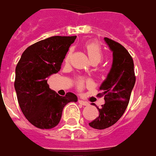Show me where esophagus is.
Here are the masks:
<instances>
[{"instance_id":"1","label":"esophagus","mask_w":156,"mask_h":156,"mask_svg":"<svg viewBox=\"0 0 156 156\" xmlns=\"http://www.w3.org/2000/svg\"><path fill=\"white\" fill-rule=\"evenodd\" d=\"M78 102H79L80 105H84V106H89V105H90V104H89L88 102L85 101V100H82V99H79Z\"/></svg>"}]
</instances>
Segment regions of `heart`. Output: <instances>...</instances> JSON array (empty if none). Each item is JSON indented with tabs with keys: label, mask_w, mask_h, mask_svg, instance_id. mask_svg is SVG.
Listing matches in <instances>:
<instances>
[{
	"label": "heart",
	"mask_w": 156,
	"mask_h": 156,
	"mask_svg": "<svg viewBox=\"0 0 156 156\" xmlns=\"http://www.w3.org/2000/svg\"><path fill=\"white\" fill-rule=\"evenodd\" d=\"M85 49L87 51L88 56L90 57V59L92 62H97L99 63L101 59L103 58V51H102L101 47L99 46V43H95V42H90L85 44ZM71 52H72V49H70L67 53L66 55L65 62H68L70 57H71ZM90 80L85 78H79L76 80V87L78 90H82L83 88L85 87V85H90Z\"/></svg>",
	"instance_id": "obj_1"
}]
</instances>
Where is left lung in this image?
<instances>
[{
	"instance_id": "1",
	"label": "left lung",
	"mask_w": 156,
	"mask_h": 156,
	"mask_svg": "<svg viewBox=\"0 0 156 156\" xmlns=\"http://www.w3.org/2000/svg\"><path fill=\"white\" fill-rule=\"evenodd\" d=\"M113 51V65L107 79L103 82L99 96H105V103L99 108V116L89 125L94 129H105L120 119L127 108L136 82L134 63L132 56L120 43L105 38Z\"/></svg>"
}]
</instances>
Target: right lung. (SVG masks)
Instances as JSON below:
<instances>
[{
  "label": "right lung",
  "mask_w": 156,
  "mask_h": 156,
  "mask_svg": "<svg viewBox=\"0 0 156 156\" xmlns=\"http://www.w3.org/2000/svg\"><path fill=\"white\" fill-rule=\"evenodd\" d=\"M76 36H52L27 48L16 68L17 99L30 123L40 129H51L62 118L63 108L76 102L75 94L60 96L49 88L48 77L60 71L61 66Z\"/></svg>",
  "instance_id": "add662e5"
}]
</instances>
